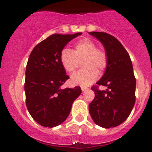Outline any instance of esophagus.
<instances>
[{
  "mask_svg": "<svg viewBox=\"0 0 152 152\" xmlns=\"http://www.w3.org/2000/svg\"><path fill=\"white\" fill-rule=\"evenodd\" d=\"M87 90H88V88H83V87H82V88H81V91H82L83 92H84V91H87Z\"/></svg>",
  "mask_w": 152,
  "mask_h": 152,
  "instance_id": "esophagus-1",
  "label": "esophagus"
}]
</instances>
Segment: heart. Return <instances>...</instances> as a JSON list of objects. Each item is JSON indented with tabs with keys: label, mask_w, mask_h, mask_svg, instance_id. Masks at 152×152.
Returning a JSON list of instances; mask_svg holds the SVG:
<instances>
[{
	"label": "heart",
	"mask_w": 152,
	"mask_h": 152,
	"mask_svg": "<svg viewBox=\"0 0 152 152\" xmlns=\"http://www.w3.org/2000/svg\"><path fill=\"white\" fill-rule=\"evenodd\" d=\"M83 58V69L74 74L71 82L75 85L87 87L97 77V71L102 72L107 65V56L105 51L96 49L94 42L88 38L78 40L74 45V49L64 48L60 53V61L64 69L72 73L76 69L77 58Z\"/></svg>",
	"instance_id": "1"
}]
</instances>
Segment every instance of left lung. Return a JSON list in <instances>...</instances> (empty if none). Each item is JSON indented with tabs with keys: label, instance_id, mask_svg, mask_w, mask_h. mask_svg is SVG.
Returning a JSON list of instances; mask_svg holds the SVG:
<instances>
[{
	"label": "left lung",
	"instance_id": "obj_1",
	"mask_svg": "<svg viewBox=\"0 0 152 152\" xmlns=\"http://www.w3.org/2000/svg\"><path fill=\"white\" fill-rule=\"evenodd\" d=\"M103 44L107 56V65L96 84L106 91L91 89L95 97L89 104L91 116L96 125L110 129L126 120L135 102V78L127 51L114 36L102 32H89Z\"/></svg>",
	"mask_w": 152,
	"mask_h": 152
}]
</instances>
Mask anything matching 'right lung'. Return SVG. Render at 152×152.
<instances>
[{
    "label": "right lung",
    "mask_w": 152,
    "mask_h": 152,
    "mask_svg": "<svg viewBox=\"0 0 152 152\" xmlns=\"http://www.w3.org/2000/svg\"><path fill=\"white\" fill-rule=\"evenodd\" d=\"M81 34L51 35L31 52L24 84L26 103L31 116L41 126L52 128L65 121L81 94L80 87L61 88L69 77L60 61L61 51Z\"/></svg>",
    "instance_id": "right-lung-1"
}]
</instances>
